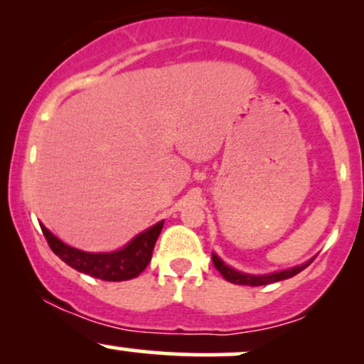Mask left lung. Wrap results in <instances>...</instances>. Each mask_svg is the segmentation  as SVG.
Wrapping results in <instances>:
<instances>
[{"label":"left lung","instance_id":"obj_1","mask_svg":"<svg viewBox=\"0 0 364 364\" xmlns=\"http://www.w3.org/2000/svg\"><path fill=\"white\" fill-rule=\"evenodd\" d=\"M212 262H214V267L219 270L220 275H223L225 281H229L232 284H241V286H267V284L279 282V281H284V279L294 277L296 274H299L301 270L306 269V267L310 265L313 260H310L308 263H303V265H299V267H294V269L282 270V272H274L269 275H250V274L237 272V270L225 265V263L220 260L215 253H212Z\"/></svg>","mask_w":364,"mask_h":364}]
</instances>
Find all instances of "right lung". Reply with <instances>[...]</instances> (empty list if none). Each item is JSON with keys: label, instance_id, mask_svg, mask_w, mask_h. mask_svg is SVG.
Segmentation results:
<instances>
[{"label": "right lung", "instance_id": "right-lung-1", "mask_svg": "<svg viewBox=\"0 0 364 364\" xmlns=\"http://www.w3.org/2000/svg\"><path fill=\"white\" fill-rule=\"evenodd\" d=\"M162 225H164V220L141 232L123 250L112 253L82 252V250L72 248V246L63 243L44 225H41V229H43V235L53 253L58 255L65 263H68L72 269L92 275L95 279H101V281L119 282L128 281V279L136 277L144 272L150 258H152L154 246H156L157 237L161 235Z\"/></svg>", "mask_w": 364, "mask_h": 364}]
</instances>
